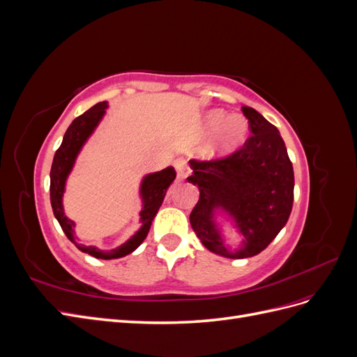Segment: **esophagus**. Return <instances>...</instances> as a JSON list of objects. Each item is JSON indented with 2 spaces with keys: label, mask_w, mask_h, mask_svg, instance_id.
I'll return each instance as SVG.
<instances>
[{
  "label": "esophagus",
  "mask_w": 357,
  "mask_h": 357,
  "mask_svg": "<svg viewBox=\"0 0 357 357\" xmlns=\"http://www.w3.org/2000/svg\"><path fill=\"white\" fill-rule=\"evenodd\" d=\"M174 167H176V171H177V174H178V178H180V180H186V178L190 176L192 169H190V167H189L186 159H183V158L177 159Z\"/></svg>",
  "instance_id": "esophagus-1"
}]
</instances>
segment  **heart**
<instances>
[{"mask_svg": "<svg viewBox=\"0 0 357 357\" xmlns=\"http://www.w3.org/2000/svg\"><path fill=\"white\" fill-rule=\"evenodd\" d=\"M219 129L218 142L214 144V153L228 155L235 152L236 149L243 146L247 139L250 126L247 119L241 114L226 116L222 110H214L208 113L205 119V131L213 132Z\"/></svg>", "mask_w": 357, "mask_h": 357, "instance_id": "heart-1", "label": "heart"}]
</instances>
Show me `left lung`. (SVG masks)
I'll use <instances>...</instances> for the list:
<instances>
[{
  "mask_svg": "<svg viewBox=\"0 0 357 357\" xmlns=\"http://www.w3.org/2000/svg\"><path fill=\"white\" fill-rule=\"evenodd\" d=\"M252 135L234 153L211 160L192 159L188 181L199 199L190 225L210 252L231 259L252 257L268 247L287 223L294 205V167L278 129L252 107H243ZM225 213L239 232L234 245L213 223Z\"/></svg>",
  "mask_w": 357,
  "mask_h": 357,
  "instance_id": "8db88e82",
  "label": "left lung"
}]
</instances>
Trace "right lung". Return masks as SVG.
I'll return each mask as SVG.
<instances>
[{
	"instance_id": "right-lung-1",
	"label": "right lung",
	"mask_w": 357,
	"mask_h": 357,
	"mask_svg": "<svg viewBox=\"0 0 357 357\" xmlns=\"http://www.w3.org/2000/svg\"><path fill=\"white\" fill-rule=\"evenodd\" d=\"M107 109V102H98L88 112H84L82 116L75 117L73 123L68 126L66 135H63L62 143L59 149L56 150L55 158L52 162L50 169V204L53 208V214H55L56 220L59 222L61 228L68 236V240L75 244V247L82 250L83 253H88L93 257L98 259H117L123 257L129 253H132L135 248L144 241V238L149 234L150 225H152L155 215L162 205V201L165 198V193L169 188V185L176 178V169L172 167H168L162 171L153 172L143 178L142 188H139V195L143 198V210L139 211V220H142L143 226L139 228L135 235H132L126 243H123L121 247L113 248L110 252H102L95 245H83L77 244L74 238V226L75 223L70 220L66 214H63L62 207V195L66 190V181L67 177L73 169V165L77 158L80 149L86 143V139L93 132L96 125L100 123L104 113Z\"/></svg>"
}]
</instances>
